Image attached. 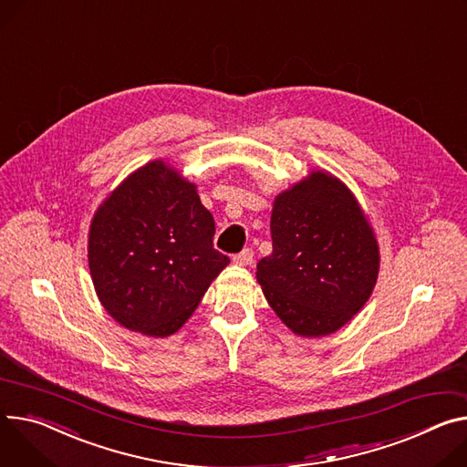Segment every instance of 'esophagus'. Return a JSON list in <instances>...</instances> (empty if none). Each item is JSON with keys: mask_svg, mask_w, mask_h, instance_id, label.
<instances>
[{"mask_svg": "<svg viewBox=\"0 0 467 467\" xmlns=\"http://www.w3.org/2000/svg\"><path fill=\"white\" fill-rule=\"evenodd\" d=\"M234 265H240V266H249L253 263V249H244L242 253H238V255L233 259Z\"/></svg>", "mask_w": 467, "mask_h": 467, "instance_id": "34e87169", "label": "esophagus"}]
</instances>
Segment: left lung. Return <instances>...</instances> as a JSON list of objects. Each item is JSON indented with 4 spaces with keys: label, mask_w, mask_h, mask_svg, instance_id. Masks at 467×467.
<instances>
[{
    "label": "left lung",
    "mask_w": 467,
    "mask_h": 467,
    "mask_svg": "<svg viewBox=\"0 0 467 467\" xmlns=\"http://www.w3.org/2000/svg\"><path fill=\"white\" fill-rule=\"evenodd\" d=\"M272 255L257 265L270 307L296 335L341 329L370 298L379 249L354 193L327 171H311L272 208Z\"/></svg>",
    "instance_id": "8db88e82"
}]
</instances>
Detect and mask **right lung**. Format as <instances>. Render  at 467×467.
<instances>
[{
	"instance_id": "obj_1",
	"label": "right lung",
	"mask_w": 467,
	"mask_h": 467,
	"mask_svg": "<svg viewBox=\"0 0 467 467\" xmlns=\"http://www.w3.org/2000/svg\"><path fill=\"white\" fill-rule=\"evenodd\" d=\"M197 186L161 160L126 177L89 229V270L104 309L150 337L181 329L229 257Z\"/></svg>"
}]
</instances>
